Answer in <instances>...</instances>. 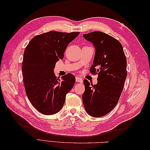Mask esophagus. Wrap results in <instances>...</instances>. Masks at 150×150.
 <instances>
[{"instance_id":"obj_1","label":"esophagus","mask_w":150,"mask_h":150,"mask_svg":"<svg viewBox=\"0 0 150 150\" xmlns=\"http://www.w3.org/2000/svg\"><path fill=\"white\" fill-rule=\"evenodd\" d=\"M76 82H78V83H83V79H82V78H81L80 77H79V76H77L76 78Z\"/></svg>"}]
</instances>
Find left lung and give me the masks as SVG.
<instances>
[{"label": "left lung", "mask_w": 150, "mask_h": 150, "mask_svg": "<svg viewBox=\"0 0 150 150\" xmlns=\"http://www.w3.org/2000/svg\"><path fill=\"white\" fill-rule=\"evenodd\" d=\"M96 49L93 74H98V83L84 80L83 102L86 111L93 117H102L113 110L118 102L127 76V61L121 44L100 31L83 34Z\"/></svg>", "instance_id": "1"}]
</instances>
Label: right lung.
I'll use <instances>...</instances> for the list:
<instances>
[{
  "label": "right lung",
  "mask_w": 150,
  "mask_h": 150,
  "mask_svg": "<svg viewBox=\"0 0 150 150\" xmlns=\"http://www.w3.org/2000/svg\"><path fill=\"white\" fill-rule=\"evenodd\" d=\"M79 34L51 30L35 36L25 47L22 66L25 93L33 106L43 115L59 111L74 86L73 75L69 73L60 79L54 68L64 57L67 45Z\"/></svg>",
  "instance_id": "1"
}]
</instances>
